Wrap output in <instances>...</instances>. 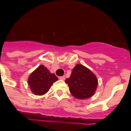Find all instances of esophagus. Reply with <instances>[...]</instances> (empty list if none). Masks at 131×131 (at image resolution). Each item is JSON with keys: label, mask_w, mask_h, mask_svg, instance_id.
Returning <instances> with one entry per match:
<instances>
[{"label": "esophagus", "mask_w": 131, "mask_h": 131, "mask_svg": "<svg viewBox=\"0 0 131 131\" xmlns=\"http://www.w3.org/2000/svg\"><path fill=\"white\" fill-rule=\"evenodd\" d=\"M59 79H60V80H62V81H64V80L66 79V77H65V76H61V77H59Z\"/></svg>", "instance_id": "34e87169"}]
</instances>
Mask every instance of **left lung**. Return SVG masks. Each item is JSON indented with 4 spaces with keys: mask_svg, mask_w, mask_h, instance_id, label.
<instances>
[{
    "mask_svg": "<svg viewBox=\"0 0 131 131\" xmlns=\"http://www.w3.org/2000/svg\"><path fill=\"white\" fill-rule=\"evenodd\" d=\"M66 83L68 84L71 94L81 100L92 96L98 86L95 75L81 64L76 65L70 77L66 79Z\"/></svg>",
    "mask_w": 131,
    "mask_h": 131,
    "instance_id": "left-lung-1",
    "label": "left lung"
}]
</instances>
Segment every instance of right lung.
Instances as JSON below:
<instances>
[{
    "label": "right lung",
    "instance_id": "1",
    "mask_svg": "<svg viewBox=\"0 0 131 131\" xmlns=\"http://www.w3.org/2000/svg\"><path fill=\"white\" fill-rule=\"evenodd\" d=\"M58 79L51 73L44 66H40L30 75L28 84L31 91L35 95H43L48 91L53 83Z\"/></svg>",
    "mask_w": 131,
    "mask_h": 131
}]
</instances>
